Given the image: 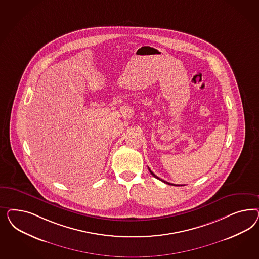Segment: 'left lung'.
<instances>
[{
    "label": "left lung",
    "mask_w": 259,
    "mask_h": 259,
    "mask_svg": "<svg viewBox=\"0 0 259 259\" xmlns=\"http://www.w3.org/2000/svg\"><path fill=\"white\" fill-rule=\"evenodd\" d=\"M149 171H150V172H151V174H152V176H153V177H155V178H156V179H157V180H159V181H163V182H164V183H167V184H170V185H174V186H183V185H176V184H172V183H170V182H167V181H162V180H161V179H159V178H158V177H157V176H156V175H155V174H154V172H152V171H151V170H150V169H149Z\"/></svg>",
    "instance_id": "8db88e82"
}]
</instances>
